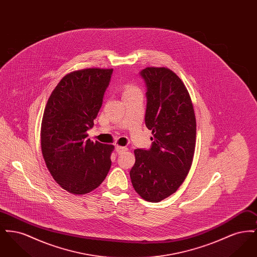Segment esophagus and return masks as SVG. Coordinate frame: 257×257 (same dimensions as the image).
Instances as JSON below:
<instances>
[{
  "mask_svg": "<svg viewBox=\"0 0 257 257\" xmlns=\"http://www.w3.org/2000/svg\"><path fill=\"white\" fill-rule=\"evenodd\" d=\"M115 150H116V152H117L118 154H122V153H124V152L128 151V148L125 147H120V146H117V147H115Z\"/></svg>",
  "mask_w": 257,
  "mask_h": 257,
  "instance_id": "34e87169",
  "label": "esophagus"
}]
</instances>
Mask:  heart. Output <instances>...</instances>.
<instances>
[{"instance_id":"obj_1","label":"heart","mask_w":257,"mask_h":257,"mask_svg":"<svg viewBox=\"0 0 257 257\" xmlns=\"http://www.w3.org/2000/svg\"><path fill=\"white\" fill-rule=\"evenodd\" d=\"M136 91H140V89H139V87L134 86L133 84H126L123 87V95L130 94V93H133Z\"/></svg>"}]
</instances>
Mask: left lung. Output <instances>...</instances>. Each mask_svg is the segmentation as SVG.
I'll return each mask as SVG.
<instances>
[{
    "label": "left lung",
    "instance_id": "8db88e82",
    "mask_svg": "<svg viewBox=\"0 0 257 257\" xmlns=\"http://www.w3.org/2000/svg\"><path fill=\"white\" fill-rule=\"evenodd\" d=\"M146 125L152 131V147L135 149L130 177L135 191L149 202L171 196L183 183L195 154L196 122L189 91L167 67H147Z\"/></svg>",
    "mask_w": 257,
    "mask_h": 257
}]
</instances>
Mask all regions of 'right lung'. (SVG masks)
<instances>
[{"label":"right lung","mask_w":257,"mask_h":257,"mask_svg":"<svg viewBox=\"0 0 257 257\" xmlns=\"http://www.w3.org/2000/svg\"><path fill=\"white\" fill-rule=\"evenodd\" d=\"M111 68L66 74L52 91L41 121L42 155L53 178L72 195H86L104 181L114 147L86 139L109 86Z\"/></svg>","instance_id":"add662e5"}]
</instances>
